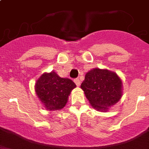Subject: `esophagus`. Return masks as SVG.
Returning a JSON list of instances; mask_svg holds the SVG:
<instances>
[{
    "label": "esophagus",
    "instance_id": "34e87169",
    "mask_svg": "<svg viewBox=\"0 0 149 149\" xmlns=\"http://www.w3.org/2000/svg\"><path fill=\"white\" fill-rule=\"evenodd\" d=\"M74 82L75 83H76V85H77V86H80V83H81V82H80V80H79V79H74Z\"/></svg>",
    "mask_w": 149,
    "mask_h": 149
}]
</instances>
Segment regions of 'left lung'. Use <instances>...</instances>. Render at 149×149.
<instances>
[{
    "label": "left lung",
    "instance_id": "8db88e82",
    "mask_svg": "<svg viewBox=\"0 0 149 149\" xmlns=\"http://www.w3.org/2000/svg\"><path fill=\"white\" fill-rule=\"evenodd\" d=\"M81 88L97 111H107L122 96V81L117 73L108 70L95 68L88 71Z\"/></svg>",
    "mask_w": 149,
    "mask_h": 149
}]
</instances>
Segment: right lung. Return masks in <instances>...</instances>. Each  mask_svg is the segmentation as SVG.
Listing matches in <instances>:
<instances>
[{"mask_svg":"<svg viewBox=\"0 0 149 149\" xmlns=\"http://www.w3.org/2000/svg\"><path fill=\"white\" fill-rule=\"evenodd\" d=\"M77 86L68 78H61L55 72L44 73L36 81V95L46 109L59 111L66 105L71 91Z\"/></svg>","mask_w":149,"mask_h":149,"instance_id":"1","label":"right lung"}]
</instances>
